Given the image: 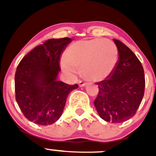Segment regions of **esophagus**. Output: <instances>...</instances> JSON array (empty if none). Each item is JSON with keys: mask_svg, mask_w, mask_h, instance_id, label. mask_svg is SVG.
Wrapping results in <instances>:
<instances>
[{"mask_svg": "<svg viewBox=\"0 0 156 156\" xmlns=\"http://www.w3.org/2000/svg\"><path fill=\"white\" fill-rule=\"evenodd\" d=\"M87 85V83L85 82H83V81H80L79 82V86L80 87H85Z\"/></svg>", "mask_w": 156, "mask_h": 156, "instance_id": "34e87169", "label": "esophagus"}]
</instances>
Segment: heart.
<instances>
[{"instance_id":"obj_1","label":"heart","mask_w":156,"mask_h":156,"mask_svg":"<svg viewBox=\"0 0 156 156\" xmlns=\"http://www.w3.org/2000/svg\"><path fill=\"white\" fill-rule=\"evenodd\" d=\"M61 68L70 76L80 69L85 79L99 82L112 74L119 62V51L109 40L93 38L73 43L63 53Z\"/></svg>"}]
</instances>
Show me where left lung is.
<instances>
[{
  "label": "left lung",
  "mask_w": 156,
  "mask_h": 156,
  "mask_svg": "<svg viewBox=\"0 0 156 156\" xmlns=\"http://www.w3.org/2000/svg\"><path fill=\"white\" fill-rule=\"evenodd\" d=\"M119 51V62L108 79L97 83L98 94L94 106L106 122L119 123L136 114L144 96V69L137 56L128 47L113 39Z\"/></svg>",
  "instance_id": "left-lung-1"
}]
</instances>
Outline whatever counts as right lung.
Masks as SVG:
<instances>
[{"label":"right lung","mask_w":156,"mask_h":156,"mask_svg":"<svg viewBox=\"0 0 156 156\" xmlns=\"http://www.w3.org/2000/svg\"><path fill=\"white\" fill-rule=\"evenodd\" d=\"M71 38L50 39L34 48L17 66L16 99L23 115L37 125L48 126L58 120L69 94L78 85L58 80L60 56Z\"/></svg>","instance_id":"1"}]
</instances>
